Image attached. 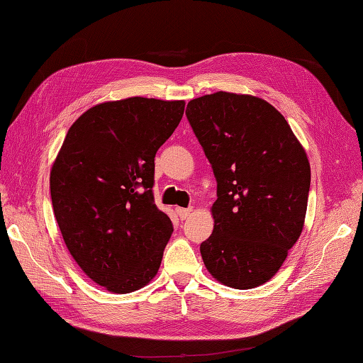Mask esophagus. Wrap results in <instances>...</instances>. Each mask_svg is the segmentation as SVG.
I'll return each mask as SVG.
<instances>
[{
    "instance_id": "1",
    "label": "esophagus",
    "mask_w": 363,
    "mask_h": 363,
    "mask_svg": "<svg viewBox=\"0 0 363 363\" xmlns=\"http://www.w3.org/2000/svg\"><path fill=\"white\" fill-rule=\"evenodd\" d=\"M177 213H179L180 219H188L192 213V208H177Z\"/></svg>"
}]
</instances>
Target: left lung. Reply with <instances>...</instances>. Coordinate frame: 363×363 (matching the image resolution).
I'll list each match as a JSON object with an SVG mask.
<instances>
[{"mask_svg":"<svg viewBox=\"0 0 363 363\" xmlns=\"http://www.w3.org/2000/svg\"><path fill=\"white\" fill-rule=\"evenodd\" d=\"M186 117L213 167L214 228L201 244L210 274L249 290L280 269L304 227L310 162L279 111L254 95L219 91L191 100Z\"/></svg>","mask_w":363,"mask_h":363,"instance_id":"obj_1","label":"left lung"}]
</instances>
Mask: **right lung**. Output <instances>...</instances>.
<instances>
[{"label":"right lung","instance_id":"add662e5","mask_svg":"<svg viewBox=\"0 0 363 363\" xmlns=\"http://www.w3.org/2000/svg\"><path fill=\"white\" fill-rule=\"evenodd\" d=\"M183 113V100L100 103L72 125L51 167V203L65 246L111 293L136 291L160 269L174 228L153 201L155 155Z\"/></svg>","mask_w":363,"mask_h":363}]
</instances>
